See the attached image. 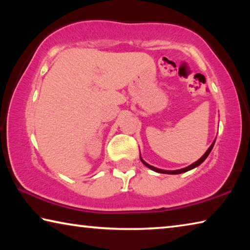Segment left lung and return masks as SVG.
<instances>
[{"label": "left lung", "mask_w": 250, "mask_h": 250, "mask_svg": "<svg viewBox=\"0 0 250 250\" xmlns=\"http://www.w3.org/2000/svg\"><path fill=\"white\" fill-rule=\"evenodd\" d=\"M213 146H214V142H213V145H211V146L208 147V150H207V151L205 152V154L203 155L200 160H197L195 163L191 164V166L188 167H185V168H181V170H176V171H164V170H160V168H156V167H154L149 166V164L146 163L145 161H143L142 159H141V161H142V163L145 164V166H146L147 167H150L151 170H153V171H155V172H159V173H166V174H180V173H184V172H186V171H189V170H192V168H194V167H196L200 166V164L203 162V161H204V160L207 158V156H208V154L210 153L211 149H213Z\"/></svg>", "instance_id": "obj_1"}]
</instances>
